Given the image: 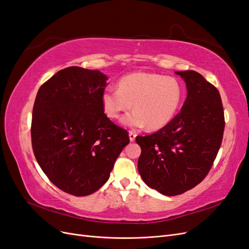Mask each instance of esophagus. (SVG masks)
<instances>
[{
  "label": "esophagus",
  "mask_w": 249,
  "mask_h": 249,
  "mask_svg": "<svg viewBox=\"0 0 249 249\" xmlns=\"http://www.w3.org/2000/svg\"><path fill=\"white\" fill-rule=\"evenodd\" d=\"M129 137H130L131 141H134L135 138H136V133H135L134 131H129Z\"/></svg>",
  "instance_id": "obj_1"
}]
</instances>
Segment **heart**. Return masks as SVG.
I'll list each match as a JSON object with an SVG mask.
<instances>
[{
	"label": "heart",
	"instance_id": "obj_1",
	"mask_svg": "<svg viewBox=\"0 0 249 249\" xmlns=\"http://www.w3.org/2000/svg\"><path fill=\"white\" fill-rule=\"evenodd\" d=\"M184 101V88L176 78L159 73L134 72L118 82V89L102 94V107L109 118L118 119L134 104V111L123 117L125 126L159 130L175 118Z\"/></svg>",
	"mask_w": 249,
	"mask_h": 249
}]
</instances>
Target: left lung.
Wrapping results in <instances>:
<instances>
[{
	"instance_id": "8db88e82",
	"label": "left lung",
	"mask_w": 249,
	"mask_h": 249,
	"mask_svg": "<svg viewBox=\"0 0 249 249\" xmlns=\"http://www.w3.org/2000/svg\"><path fill=\"white\" fill-rule=\"evenodd\" d=\"M187 86L182 110L148 136H138V171L144 183L164 195L182 194L207 177L220 148L224 112L217 88L194 71H177Z\"/></svg>"
}]
</instances>
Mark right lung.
<instances>
[{"label": "right lung", "mask_w": 249, "mask_h": 249, "mask_svg": "<svg viewBox=\"0 0 249 249\" xmlns=\"http://www.w3.org/2000/svg\"><path fill=\"white\" fill-rule=\"evenodd\" d=\"M107 80L99 71L66 67L43 83L35 99L34 156L51 182L74 196L99 190L130 142L126 130L104 113Z\"/></svg>", "instance_id": "obj_1"}]
</instances>
